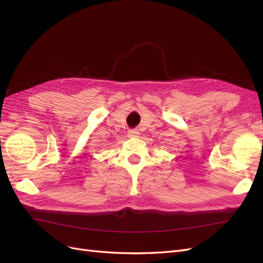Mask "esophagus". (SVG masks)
I'll return each mask as SVG.
<instances>
[{
  "instance_id": "obj_1",
  "label": "esophagus",
  "mask_w": 263,
  "mask_h": 263,
  "mask_svg": "<svg viewBox=\"0 0 263 263\" xmlns=\"http://www.w3.org/2000/svg\"><path fill=\"white\" fill-rule=\"evenodd\" d=\"M139 135V132L137 129H129L128 130V136L129 137H137Z\"/></svg>"
}]
</instances>
